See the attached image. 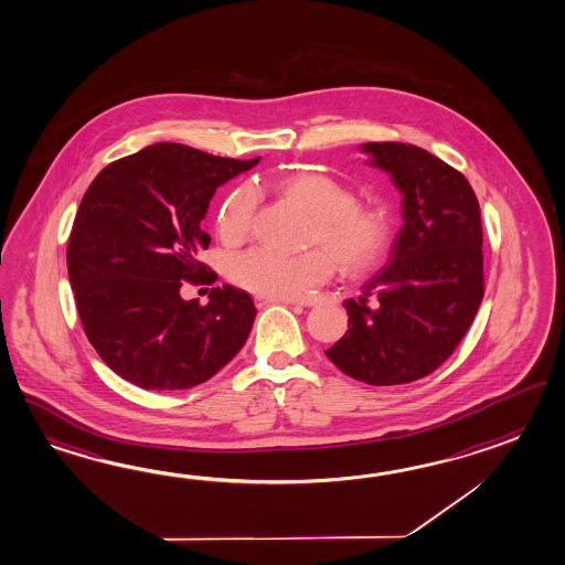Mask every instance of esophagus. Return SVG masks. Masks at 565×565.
I'll return each instance as SVG.
<instances>
[{
    "label": "esophagus",
    "instance_id": "esophagus-1",
    "mask_svg": "<svg viewBox=\"0 0 565 565\" xmlns=\"http://www.w3.org/2000/svg\"><path fill=\"white\" fill-rule=\"evenodd\" d=\"M255 303H257V308H264V306H269V303H298V301L288 300V298H262V296H257Z\"/></svg>",
    "mask_w": 565,
    "mask_h": 565
}]
</instances>
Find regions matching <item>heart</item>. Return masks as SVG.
Returning <instances> with one entry per match:
<instances>
[{"mask_svg":"<svg viewBox=\"0 0 565 565\" xmlns=\"http://www.w3.org/2000/svg\"><path fill=\"white\" fill-rule=\"evenodd\" d=\"M276 190L313 218L310 249L301 255L252 249L228 259L226 276L237 288L262 298H298L332 274V262L347 277L375 269L390 252L393 221L383 204H356V194L322 172H294L277 180ZM257 194L249 186L226 199L216 226L226 243H241L252 231Z\"/></svg>","mask_w":565,"mask_h":565,"instance_id":"heart-1","label":"heart"}]
</instances>
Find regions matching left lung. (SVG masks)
I'll list each match as a JSON object with an SVG mask.
<instances>
[{"label":"left lung","instance_id":"left-lung-1","mask_svg":"<svg viewBox=\"0 0 565 565\" xmlns=\"http://www.w3.org/2000/svg\"><path fill=\"white\" fill-rule=\"evenodd\" d=\"M361 151L403 194V226L390 262L344 301L349 330L328 349L342 373L369 385L429 375L465 339L484 296L482 223L465 174L409 143Z\"/></svg>","mask_w":565,"mask_h":565}]
</instances>
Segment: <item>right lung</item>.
Returning <instances> with one entry per match:
<instances>
[{
    "label": "right lung",
    "instance_id": "1",
    "mask_svg": "<svg viewBox=\"0 0 565 565\" xmlns=\"http://www.w3.org/2000/svg\"><path fill=\"white\" fill-rule=\"evenodd\" d=\"M257 162L163 141L109 163L85 192L66 247L76 310L105 364L141 390L201 385L249 337L247 291L213 288L201 306L180 288L216 279L196 262L211 243L201 221L216 189Z\"/></svg>",
    "mask_w": 565,
    "mask_h": 565
}]
</instances>
